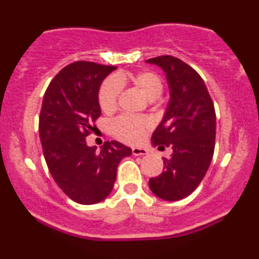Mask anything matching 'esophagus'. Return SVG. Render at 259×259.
<instances>
[{"label": "esophagus", "mask_w": 259, "mask_h": 259, "mask_svg": "<svg viewBox=\"0 0 259 259\" xmlns=\"http://www.w3.org/2000/svg\"><path fill=\"white\" fill-rule=\"evenodd\" d=\"M132 151H133L134 156H144V154H147V152H148L145 147H139V146L133 147Z\"/></svg>", "instance_id": "34e87169"}]
</instances>
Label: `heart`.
Wrapping results in <instances>:
<instances>
[{
  "label": "heart",
  "instance_id": "b5f03b06",
  "mask_svg": "<svg viewBox=\"0 0 259 259\" xmlns=\"http://www.w3.org/2000/svg\"><path fill=\"white\" fill-rule=\"evenodd\" d=\"M132 82L144 96L153 101L162 95L163 81L158 74L153 72H140L136 74L119 73L112 78L106 79L101 85L99 91V103L101 109L105 113H112L117 109L119 100L121 85ZM151 123L147 118L140 115L123 114L113 121V134L121 141L135 144L144 138Z\"/></svg>",
  "mask_w": 259,
  "mask_h": 259
}]
</instances>
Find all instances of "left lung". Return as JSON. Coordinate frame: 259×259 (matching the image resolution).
I'll return each instance as SVG.
<instances>
[{"label": "left lung", "instance_id": "left-lung-1", "mask_svg": "<svg viewBox=\"0 0 259 259\" xmlns=\"http://www.w3.org/2000/svg\"><path fill=\"white\" fill-rule=\"evenodd\" d=\"M167 75L169 101L164 117L152 135L159 150L170 147L163 171L148 181L151 191L165 201L185 198L206 175L215 145V111L209 92L194 68L173 56L147 59Z\"/></svg>", "mask_w": 259, "mask_h": 259}]
</instances>
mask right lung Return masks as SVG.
Masks as SVG:
<instances>
[{
	"instance_id": "add662e5",
	"label": "right lung",
	"mask_w": 259,
	"mask_h": 259,
	"mask_svg": "<svg viewBox=\"0 0 259 259\" xmlns=\"http://www.w3.org/2000/svg\"><path fill=\"white\" fill-rule=\"evenodd\" d=\"M114 65L78 61L53 78L44 95L38 133L53 180L80 204H95L111 194L118 164L132 148L106 141L102 150L88 146L86 136L101 115L99 90Z\"/></svg>"
}]
</instances>
